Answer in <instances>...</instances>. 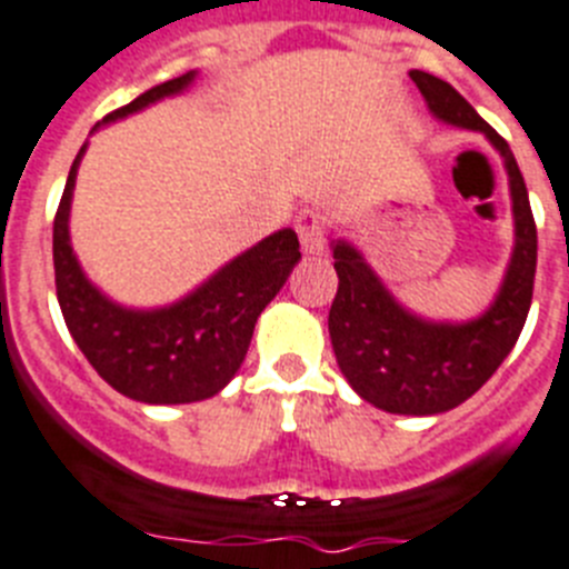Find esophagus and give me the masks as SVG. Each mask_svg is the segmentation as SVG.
I'll list each match as a JSON object with an SVG mask.
<instances>
[{
	"label": "esophagus",
	"mask_w": 569,
	"mask_h": 569,
	"mask_svg": "<svg viewBox=\"0 0 569 569\" xmlns=\"http://www.w3.org/2000/svg\"><path fill=\"white\" fill-rule=\"evenodd\" d=\"M295 229H298L300 246H303L306 254H318L323 251V220L315 209H303L298 217H295Z\"/></svg>",
	"instance_id": "1"
}]
</instances>
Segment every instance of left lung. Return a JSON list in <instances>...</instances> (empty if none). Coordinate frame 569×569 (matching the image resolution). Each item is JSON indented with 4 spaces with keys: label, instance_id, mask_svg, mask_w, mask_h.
Returning a JSON list of instances; mask_svg holds the SVG:
<instances>
[{
    "label": "left lung",
    "instance_id": "left-lung-1",
    "mask_svg": "<svg viewBox=\"0 0 569 569\" xmlns=\"http://www.w3.org/2000/svg\"><path fill=\"white\" fill-rule=\"evenodd\" d=\"M409 77L438 120L481 131L503 157L516 249L501 289L481 318L432 323L407 312L360 251L338 240L332 251L340 283L329 309V335L340 372L363 401L395 415H438L472 398L516 346L532 303L538 234L527 186L507 140L449 82L427 71H409Z\"/></svg>",
    "mask_w": 569,
    "mask_h": 569
}]
</instances>
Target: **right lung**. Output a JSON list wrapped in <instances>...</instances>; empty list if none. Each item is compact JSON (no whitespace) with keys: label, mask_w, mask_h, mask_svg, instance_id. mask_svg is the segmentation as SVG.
Returning a JSON list of instances; mask_svg holds the SVG:
<instances>
[{"label":"right lung","mask_w":569,"mask_h":569,"mask_svg":"<svg viewBox=\"0 0 569 569\" xmlns=\"http://www.w3.org/2000/svg\"><path fill=\"white\" fill-rule=\"evenodd\" d=\"M194 71L148 88L137 100L111 111L102 122L122 120L151 102L180 93ZM100 128V126H97ZM79 148L66 191L53 217V274L68 332L97 375L131 401L194 403L234 378L249 352L254 323L300 260L298 234L280 229L217 271L189 298L166 309H122L102 295L79 269L68 237Z\"/></svg>","instance_id":"1"}]
</instances>
